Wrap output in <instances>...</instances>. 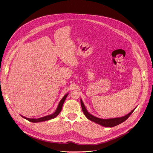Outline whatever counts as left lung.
<instances>
[{
	"instance_id": "obj_1",
	"label": "left lung",
	"mask_w": 153,
	"mask_h": 153,
	"mask_svg": "<svg viewBox=\"0 0 153 153\" xmlns=\"http://www.w3.org/2000/svg\"><path fill=\"white\" fill-rule=\"evenodd\" d=\"M81 105L82 111L85 115V117L87 118L88 119L92 122H94L101 126L105 127H113L114 126H116L117 125H119L120 124L123 123L125 121L130 115L131 114L134 112V111L137 108V107L132 109L131 112L127 115L123 116L121 117H117V118H108V119H103V118H100L94 116L93 115L91 114L88 111L87 109H86V107L81 98Z\"/></svg>"
}]
</instances>
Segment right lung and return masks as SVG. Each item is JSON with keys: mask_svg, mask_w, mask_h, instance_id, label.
Wrapping results in <instances>:
<instances>
[{"mask_svg": "<svg viewBox=\"0 0 153 153\" xmlns=\"http://www.w3.org/2000/svg\"><path fill=\"white\" fill-rule=\"evenodd\" d=\"M68 94H69V93L66 94L64 96V97L60 101V102H59V104L57 107V108L55 110V111L52 114L45 116L43 117H41V118H26V117L23 116L22 115H21V116L23 117V118H25V119H26V120H27L29 121L32 122V123H39V122H43V121H48V120L53 119L55 117H56L59 114V113L61 112L62 108V105H63V104H64V103L65 101L66 98Z\"/></svg>", "mask_w": 153, "mask_h": 153, "instance_id": "obj_1", "label": "right lung"}]
</instances>
